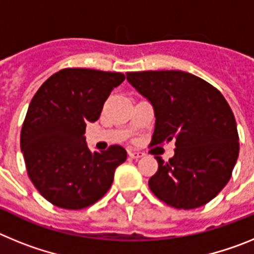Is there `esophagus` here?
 <instances>
[{
	"label": "esophagus",
	"instance_id": "esophagus-1",
	"mask_svg": "<svg viewBox=\"0 0 254 254\" xmlns=\"http://www.w3.org/2000/svg\"><path fill=\"white\" fill-rule=\"evenodd\" d=\"M128 155H129V158H132V159H140V158H142V156H143V152L129 150Z\"/></svg>",
	"mask_w": 254,
	"mask_h": 254
}]
</instances>
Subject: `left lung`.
I'll use <instances>...</instances> for the list:
<instances>
[{
  "label": "left lung",
  "instance_id": "1",
  "mask_svg": "<svg viewBox=\"0 0 254 254\" xmlns=\"http://www.w3.org/2000/svg\"><path fill=\"white\" fill-rule=\"evenodd\" d=\"M127 81L154 108L151 143L176 141L174 156L149 181L167 205L192 210L217 196L239 155L237 122L228 102L202 78L183 71L127 72Z\"/></svg>",
  "mask_w": 254,
  "mask_h": 254
}]
</instances>
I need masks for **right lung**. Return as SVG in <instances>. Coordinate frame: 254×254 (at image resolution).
Returning a JSON list of instances; mask_svg holds the SVG:
<instances>
[{
    "label": "right lung",
    "mask_w": 254,
    "mask_h": 254,
    "mask_svg": "<svg viewBox=\"0 0 254 254\" xmlns=\"http://www.w3.org/2000/svg\"><path fill=\"white\" fill-rule=\"evenodd\" d=\"M125 81L120 72L64 68L39 87L28 108L20 146L29 178L39 193L61 208L80 210L102 198L127 152L113 145L87 147V122L99 120L104 102Z\"/></svg>",
    "instance_id": "obj_1"
}]
</instances>
